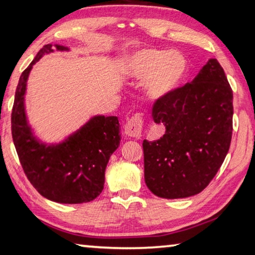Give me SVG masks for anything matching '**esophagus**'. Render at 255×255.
Segmentation results:
<instances>
[{"label": "esophagus", "instance_id": "esophagus-1", "mask_svg": "<svg viewBox=\"0 0 255 255\" xmlns=\"http://www.w3.org/2000/svg\"><path fill=\"white\" fill-rule=\"evenodd\" d=\"M143 117L139 113H136L127 121L126 126H125V132L129 137L132 138H140L143 131Z\"/></svg>", "mask_w": 255, "mask_h": 255}]
</instances>
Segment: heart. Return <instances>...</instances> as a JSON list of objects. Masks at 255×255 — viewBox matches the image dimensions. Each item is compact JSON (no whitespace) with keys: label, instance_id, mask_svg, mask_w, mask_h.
I'll list each match as a JSON object with an SVG mask.
<instances>
[{"label":"heart","instance_id":"b5f03b06","mask_svg":"<svg viewBox=\"0 0 255 255\" xmlns=\"http://www.w3.org/2000/svg\"><path fill=\"white\" fill-rule=\"evenodd\" d=\"M124 74L131 79H146V92L153 99H160L175 91L188 71L187 59L178 51L145 47L128 56L123 67Z\"/></svg>","mask_w":255,"mask_h":255}]
</instances>
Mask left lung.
I'll use <instances>...</instances> for the list:
<instances>
[{"mask_svg":"<svg viewBox=\"0 0 255 255\" xmlns=\"http://www.w3.org/2000/svg\"><path fill=\"white\" fill-rule=\"evenodd\" d=\"M233 113L232 87L217 59H210L191 83L157 99L152 117L165 132L154 142L143 140L149 191L163 199L203 191L228 153Z\"/></svg>","mask_w":255,"mask_h":255,"instance_id":"1","label":"left lung"}]
</instances>
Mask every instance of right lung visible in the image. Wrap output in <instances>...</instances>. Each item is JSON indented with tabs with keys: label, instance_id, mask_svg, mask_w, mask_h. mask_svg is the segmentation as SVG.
<instances>
[{
	"label": "right lung",
	"instance_id": "add662e5",
	"mask_svg": "<svg viewBox=\"0 0 255 255\" xmlns=\"http://www.w3.org/2000/svg\"><path fill=\"white\" fill-rule=\"evenodd\" d=\"M55 48L69 50L58 44ZM51 52L52 44L44 45L20 76L11 115L12 138L23 171L40 195L58 203H86L103 191L107 164L120 144L119 120L95 116L62 143H40L28 125L25 94L31 68Z\"/></svg>",
	"mask_w": 255,
	"mask_h": 255
}]
</instances>
